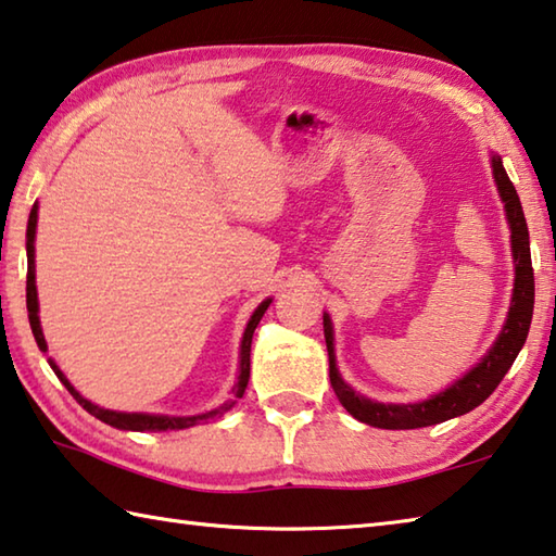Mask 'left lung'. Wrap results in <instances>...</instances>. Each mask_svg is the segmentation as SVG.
I'll use <instances>...</instances> for the list:
<instances>
[{"label":"left lung","mask_w":556,"mask_h":556,"mask_svg":"<svg viewBox=\"0 0 556 556\" xmlns=\"http://www.w3.org/2000/svg\"><path fill=\"white\" fill-rule=\"evenodd\" d=\"M493 181L498 187V197L506 208V220L510 228V252L513 265H516V279H513V296L506 323L493 340L486 355L473 365L467 375H462L457 381H452L445 391L432 393V396L416 401V403H381L375 399L362 396L350 383L342 379L336 359V336H332V320L328 313H323V332H326V348L330 362V383L336 391L338 401L345 406L352 418L367 422L371 428L383 430H413L428 428L445 422L450 418L464 416L486 401L493 389L498 387L501 379L506 377L518 352L528 340L532 308H534V275L530 260V233L525 224V214L520 206V197L513 181L506 175L501 157L491 155Z\"/></svg>","instance_id":"obj_1"}]
</instances>
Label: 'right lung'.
Wrapping results in <instances>:
<instances>
[{"label":"right lung","mask_w":556,"mask_h":556,"mask_svg":"<svg viewBox=\"0 0 556 556\" xmlns=\"http://www.w3.org/2000/svg\"><path fill=\"white\" fill-rule=\"evenodd\" d=\"M36 226H38V201L28 214V226H26V260H28V275H26V308H28V323H31L34 338L38 342L40 352H48V342L43 338V328H40V318H38V289H36ZM271 299H265L262 304L252 311V316L245 326L243 340H240V365H238V381L233 387V396L228 401L220 403L218 408L206 410V413H197V416H160V413H126V410H109L97 406V403L87 401L83 393H79L73 383L67 381V377L60 371L53 359L48 357L50 369L55 371V377L65 383V389L73 393V399L83 406L87 413H92L94 418L111 428L118 430H134V432H160V430H185L191 426H199V422H208L214 418H220L226 410H230L238 403V399H243L248 379H250V345H252V332H255L260 318L265 316V311L269 308Z\"/></svg>","instance_id":"right-lung-1"}]
</instances>
